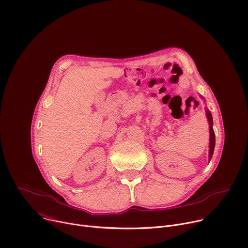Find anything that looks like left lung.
I'll return each instance as SVG.
<instances>
[{"mask_svg":"<svg viewBox=\"0 0 248 248\" xmlns=\"http://www.w3.org/2000/svg\"><path fill=\"white\" fill-rule=\"evenodd\" d=\"M206 116L208 119V124H209V132H211V143H209V160L212 159L213 154H214V149L216 145V136H215V132L213 129V117L212 114L208 110H206Z\"/></svg>","mask_w":248,"mask_h":248,"instance_id":"obj_1","label":"left lung"}]
</instances>
